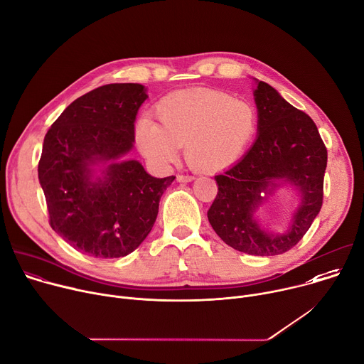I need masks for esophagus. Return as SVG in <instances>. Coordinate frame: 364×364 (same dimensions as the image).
<instances>
[{"label": "esophagus", "instance_id": "esophagus-1", "mask_svg": "<svg viewBox=\"0 0 364 364\" xmlns=\"http://www.w3.org/2000/svg\"><path fill=\"white\" fill-rule=\"evenodd\" d=\"M179 182H191V181H193L195 178L192 176V175H178V178H176Z\"/></svg>", "mask_w": 364, "mask_h": 364}]
</instances>
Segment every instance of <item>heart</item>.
Wrapping results in <instances>:
<instances>
[{"label": "heart", "mask_w": 364, "mask_h": 364, "mask_svg": "<svg viewBox=\"0 0 364 364\" xmlns=\"http://www.w3.org/2000/svg\"><path fill=\"white\" fill-rule=\"evenodd\" d=\"M151 119L137 123L134 136L140 151L153 165H172L185 146L189 164L204 172L223 171L243 156L253 143L259 115L253 104L211 88L168 94Z\"/></svg>", "instance_id": "obj_1"}]
</instances>
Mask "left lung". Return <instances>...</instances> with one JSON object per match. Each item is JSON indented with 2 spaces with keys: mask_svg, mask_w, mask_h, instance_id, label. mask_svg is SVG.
Masks as SVG:
<instances>
[{
  "mask_svg": "<svg viewBox=\"0 0 364 364\" xmlns=\"http://www.w3.org/2000/svg\"><path fill=\"white\" fill-rule=\"evenodd\" d=\"M255 100L259 136L243 159L215 176L218 192L208 221L230 247L253 256H276L299 243L322 207L327 147L312 118L269 84L257 80ZM277 178L298 186L303 203L290 231L270 236L259 230L252 213Z\"/></svg>",
  "mask_w": 364,
  "mask_h": 364,
  "instance_id": "obj_1",
  "label": "left lung"
}]
</instances>
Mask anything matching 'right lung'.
<instances>
[{
  "mask_svg": "<svg viewBox=\"0 0 364 364\" xmlns=\"http://www.w3.org/2000/svg\"><path fill=\"white\" fill-rule=\"evenodd\" d=\"M147 98L140 84H108L75 100L45 136L38 160L50 227L75 250L124 257L150 232L159 200L175 176H150L137 160H119L134 141V121ZM112 161L92 181L89 168Z\"/></svg>",
  "mask_w": 364,
  "mask_h": 364,
  "instance_id": "obj_1",
  "label": "right lung"
}]
</instances>
